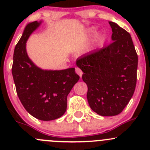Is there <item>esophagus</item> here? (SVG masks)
<instances>
[{
	"mask_svg": "<svg viewBox=\"0 0 150 150\" xmlns=\"http://www.w3.org/2000/svg\"><path fill=\"white\" fill-rule=\"evenodd\" d=\"M75 72H76V73L78 74V75H80V77L82 76L83 72H82V70H81V69H80V68H78V67L75 68Z\"/></svg>",
	"mask_w": 150,
	"mask_h": 150,
	"instance_id": "34e87169",
	"label": "esophagus"
}]
</instances>
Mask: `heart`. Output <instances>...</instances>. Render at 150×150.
<instances>
[{
	"label": "heart",
	"instance_id": "b5f03b06",
	"mask_svg": "<svg viewBox=\"0 0 150 150\" xmlns=\"http://www.w3.org/2000/svg\"><path fill=\"white\" fill-rule=\"evenodd\" d=\"M94 31H95V29H91V30H89V32H90V33H94ZM102 35H101V34L96 35V40H98V41H99V40H102Z\"/></svg>",
	"mask_w": 150,
	"mask_h": 150
}]
</instances>
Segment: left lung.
<instances>
[{"label":"left lung","instance_id":"8db88e82","mask_svg":"<svg viewBox=\"0 0 150 150\" xmlns=\"http://www.w3.org/2000/svg\"><path fill=\"white\" fill-rule=\"evenodd\" d=\"M112 43L81 56L76 65L83 72L87 99L102 116L120 114L131 100L137 84L138 56L131 35L112 22Z\"/></svg>","mask_w":150,"mask_h":150}]
</instances>
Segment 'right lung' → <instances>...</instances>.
<instances>
[{"mask_svg":"<svg viewBox=\"0 0 150 150\" xmlns=\"http://www.w3.org/2000/svg\"><path fill=\"white\" fill-rule=\"evenodd\" d=\"M42 22L29 23L16 45L12 75L19 100L25 110L40 120L62 117L67 110V97L79 80L75 68L47 70L36 66L29 58L27 40Z\"/></svg>","mask_w":150,"mask_h":150,"instance_id":"add662e5","label":"right lung"}]
</instances>
